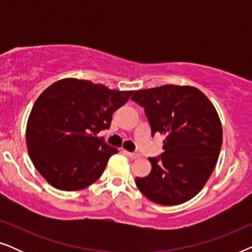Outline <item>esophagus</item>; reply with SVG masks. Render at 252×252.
Listing matches in <instances>:
<instances>
[{
  "label": "esophagus",
  "instance_id": "34e87169",
  "mask_svg": "<svg viewBox=\"0 0 252 252\" xmlns=\"http://www.w3.org/2000/svg\"><path fill=\"white\" fill-rule=\"evenodd\" d=\"M125 154H126L127 156H128L129 158H132V159H136V158L140 157V155L136 154V153H129V151H125Z\"/></svg>",
  "mask_w": 252,
  "mask_h": 252
}]
</instances>
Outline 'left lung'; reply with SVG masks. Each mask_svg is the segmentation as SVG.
<instances>
[{
	"mask_svg": "<svg viewBox=\"0 0 252 252\" xmlns=\"http://www.w3.org/2000/svg\"><path fill=\"white\" fill-rule=\"evenodd\" d=\"M130 99L144 108L151 135H165L164 151L148 158L151 172L135 179L137 188L157 204L189 201L209 180L221 149L222 127L215 106L191 86L136 91Z\"/></svg>",
	"mask_w": 252,
	"mask_h": 252,
	"instance_id": "left-lung-1",
	"label": "left lung"
}]
</instances>
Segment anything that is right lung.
I'll list each match as a JSON object with an SVG mask.
<instances>
[{"mask_svg": "<svg viewBox=\"0 0 252 252\" xmlns=\"http://www.w3.org/2000/svg\"><path fill=\"white\" fill-rule=\"evenodd\" d=\"M132 94L73 78L49 86L34 103L26 127L29 155L39 173L66 191L98 180L118 150L96 135L109 128L113 112Z\"/></svg>", "mask_w": 252, "mask_h": 252, "instance_id": "1", "label": "right lung"}]
</instances>
